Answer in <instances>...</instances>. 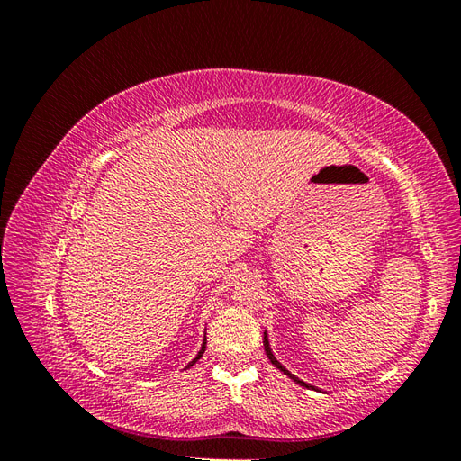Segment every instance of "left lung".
Here are the masks:
<instances>
[{"instance_id": "left-lung-1", "label": "left lung", "mask_w": 461, "mask_h": 461, "mask_svg": "<svg viewBox=\"0 0 461 461\" xmlns=\"http://www.w3.org/2000/svg\"><path fill=\"white\" fill-rule=\"evenodd\" d=\"M263 346H265V354H267V357L271 359V364H273V366H275L276 369H281V371H283L285 375H288V376H290V379H292V381H294V383H298L300 386H305V388H313V390H317L315 386H312V384H308V383H303V381H300L296 375H292V373H290V371H288L286 367H283L281 364H278V361H276V357H275V356H273V352H271V346H269V340H267V332H265V334H263Z\"/></svg>"}]
</instances>
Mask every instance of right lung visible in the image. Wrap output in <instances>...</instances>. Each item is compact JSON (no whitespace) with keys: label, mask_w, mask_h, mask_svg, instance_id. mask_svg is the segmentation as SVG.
<instances>
[{"label":"right lung","mask_w":461,"mask_h":461,"mask_svg":"<svg viewBox=\"0 0 461 461\" xmlns=\"http://www.w3.org/2000/svg\"><path fill=\"white\" fill-rule=\"evenodd\" d=\"M205 344H207V342H205V339H203V344H202V350L198 352V356H196V357H194V359L190 361V364H188V367H192V366H194V364H196V361H198V359H200V357L203 356V352H205Z\"/></svg>","instance_id":"obj_1"}]
</instances>
